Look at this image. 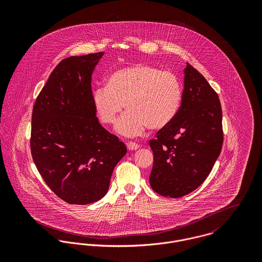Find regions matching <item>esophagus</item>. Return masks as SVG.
<instances>
[{"label":"esophagus","mask_w":262,"mask_h":262,"mask_svg":"<svg viewBox=\"0 0 262 262\" xmlns=\"http://www.w3.org/2000/svg\"><path fill=\"white\" fill-rule=\"evenodd\" d=\"M127 148L129 150H137L139 148V145L136 142H128Z\"/></svg>","instance_id":"34e87169"}]
</instances>
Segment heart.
Here are the masks:
<instances>
[{"instance_id": "obj_1", "label": "heart", "mask_w": 262, "mask_h": 262, "mask_svg": "<svg viewBox=\"0 0 262 262\" xmlns=\"http://www.w3.org/2000/svg\"><path fill=\"white\" fill-rule=\"evenodd\" d=\"M182 99L179 76L147 63L115 71L106 86H99L93 93L95 111L104 124H115L125 104L127 112L116 129L130 137L143 134L148 127L153 130L166 127L179 112Z\"/></svg>"}]
</instances>
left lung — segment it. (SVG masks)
<instances>
[{
    "label": "left lung",
    "mask_w": 262,
    "mask_h": 262,
    "mask_svg": "<svg viewBox=\"0 0 262 262\" xmlns=\"http://www.w3.org/2000/svg\"><path fill=\"white\" fill-rule=\"evenodd\" d=\"M223 140L218 94L203 75L187 63L179 112L149 141L153 151L149 177L152 189L177 199L198 188L210 174Z\"/></svg>",
    "instance_id": "obj_1"
}]
</instances>
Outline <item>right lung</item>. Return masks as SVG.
Segmentation results:
<instances>
[{
    "label": "right lung",
    "instance_id": "add662e5",
    "mask_svg": "<svg viewBox=\"0 0 262 262\" xmlns=\"http://www.w3.org/2000/svg\"><path fill=\"white\" fill-rule=\"evenodd\" d=\"M103 54L62 59L33 106V161L46 185L69 204L86 205L102 199L116 164L127 152L96 117L91 82Z\"/></svg>",
    "mask_w": 262,
    "mask_h": 262
}]
</instances>
